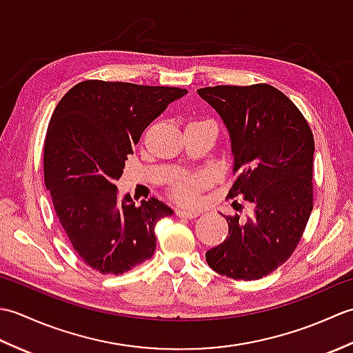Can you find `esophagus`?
<instances>
[{"instance_id": "esophagus-1", "label": "esophagus", "mask_w": 353, "mask_h": 353, "mask_svg": "<svg viewBox=\"0 0 353 353\" xmlns=\"http://www.w3.org/2000/svg\"><path fill=\"white\" fill-rule=\"evenodd\" d=\"M176 215L181 216V219H196V216L200 215V211H197V209H185V208H179L176 209Z\"/></svg>"}]
</instances>
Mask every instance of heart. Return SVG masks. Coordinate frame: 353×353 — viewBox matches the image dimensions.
<instances>
[{
  "label": "heart",
  "mask_w": 353,
  "mask_h": 353,
  "mask_svg": "<svg viewBox=\"0 0 353 353\" xmlns=\"http://www.w3.org/2000/svg\"><path fill=\"white\" fill-rule=\"evenodd\" d=\"M211 183V177L205 172L197 174H179L170 182V194L171 197L179 201H196L199 192L205 190Z\"/></svg>",
  "instance_id": "obj_1"
}]
</instances>
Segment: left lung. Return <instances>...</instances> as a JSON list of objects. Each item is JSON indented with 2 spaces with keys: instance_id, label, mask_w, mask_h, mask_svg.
Returning a JSON list of instances; mask_svg holds the SVG:
<instances>
[{
  "instance_id": "left-lung-1",
  "label": "left lung",
  "mask_w": 353,
  "mask_h": 353,
  "mask_svg": "<svg viewBox=\"0 0 353 353\" xmlns=\"http://www.w3.org/2000/svg\"><path fill=\"white\" fill-rule=\"evenodd\" d=\"M199 95L226 124L235 181L250 215H228L229 234L206 252L214 272L235 281L270 274L296 250L312 211L314 137L302 112L272 85L209 86ZM243 211L238 200L232 203Z\"/></svg>"
}]
</instances>
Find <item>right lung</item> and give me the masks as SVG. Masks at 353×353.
I'll return each mask as SVG.
<instances>
[{
  "label": "right lung",
  "mask_w": 353,
  "mask_h": 353,
  "mask_svg": "<svg viewBox=\"0 0 353 353\" xmlns=\"http://www.w3.org/2000/svg\"><path fill=\"white\" fill-rule=\"evenodd\" d=\"M186 89L85 80L52 112L43 142V181L74 252L101 274H123L153 256L154 224L172 214L152 197L119 200L123 176L147 125Z\"/></svg>",
  "instance_id": "add662e5"
}]
</instances>
